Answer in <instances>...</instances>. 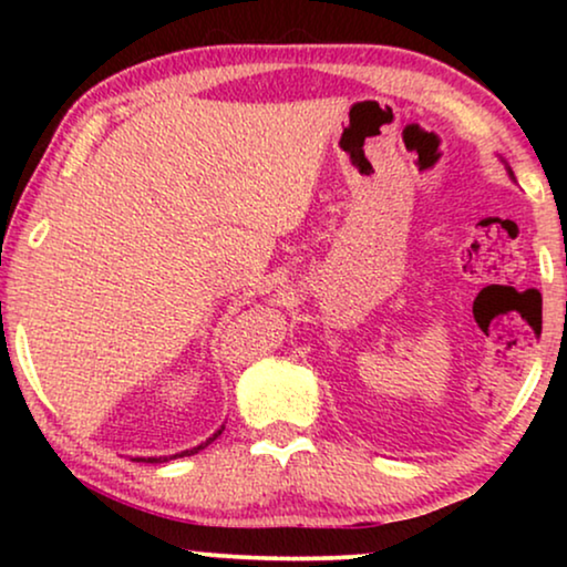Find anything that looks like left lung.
I'll return each mask as SVG.
<instances>
[{"instance_id": "1", "label": "left lung", "mask_w": 567, "mask_h": 567, "mask_svg": "<svg viewBox=\"0 0 567 567\" xmlns=\"http://www.w3.org/2000/svg\"><path fill=\"white\" fill-rule=\"evenodd\" d=\"M508 173H511V169H508ZM511 177H514V173H511Z\"/></svg>"}]
</instances>
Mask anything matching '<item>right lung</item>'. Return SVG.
<instances>
[{"label":"right lung","mask_w":567,"mask_h":567,"mask_svg":"<svg viewBox=\"0 0 567 567\" xmlns=\"http://www.w3.org/2000/svg\"><path fill=\"white\" fill-rule=\"evenodd\" d=\"M219 433H221V431H216V433H214V436L206 441V444H200V446H193V449H188V452H181V454H175V456H190V454H198V452H200V449H204V446H208V444H212V441H214L216 436H219ZM175 456H169V460H175ZM134 462H167V456H159V460H154V456H150V460H134Z\"/></svg>","instance_id":"right-lung-1"}]
</instances>
